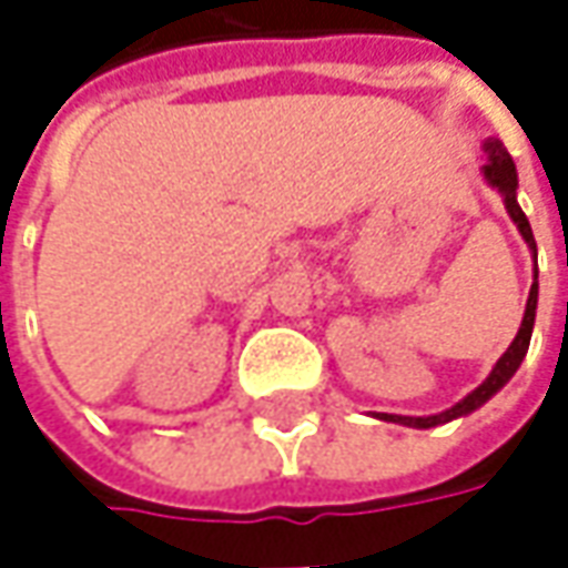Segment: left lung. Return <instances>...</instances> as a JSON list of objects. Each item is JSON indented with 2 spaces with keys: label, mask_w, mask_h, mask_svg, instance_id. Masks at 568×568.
I'll use <instances>...</instances> for the list:
<instances>
[{
  "label": "left lung",
  "mask_w": 568,
  "mask_h": 568,
  "mask_svg": "<svg viewBox=\"0 0 568 568\" xmlns=\"http://www.w3.org/2000/svg\"><path fill=\"white\" fill-rule=\"evenodd\" d=\"M484 151H487V164H484V176L490 180V186H496L503 195H506V207H509V214H513V221L521 230V236H525V243L531 246L537 258V243H535V233H531V224H528V217H525V211L518 207L515 202V189H518V173H515L513 158H509V151L503 148V142H487L484 144ZM535 310H537V268H535V284H531V294H528V306H525V318H521V328H518V335L509 344V351L499 357V363L493 366V373L487 376L484 385H477L474 392H470L465 402H458L455 407H448L443 414H433V417H392V414H385V420H395V424L404 426H417V429H429V426H439L448 424V420H455V417H465L470 410H477L480 404L493 398L506 382L513 379L515 369L521 366L525 361V354H528V344H531V328H535Z\"/></svg>",
  "instance_id": "left-lung-1"
}]
</instances>
